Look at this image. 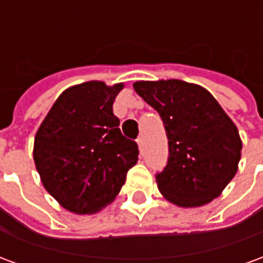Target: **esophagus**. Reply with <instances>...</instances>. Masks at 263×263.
I'll return each instance as SVG.
<instances>
[{"label": "esophagus", "mask_w": 263, "mask_h": 263, "mask_svg": "<svg viewBox=\"0 0 263 263\" xmlns=\"http://www.w3.org/2000/svg\"><path fill=\"white\" fill-rule=\"evenodd\" d=\"M138 146H139V151H143V137H139L137 139Z\"/></svg>", "instance_id": "34e87169"}]
</instances>
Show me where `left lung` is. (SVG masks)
<instances>
[{
    "label": "left lung",
    "instance_id": "obj_1",
    "mask_svg": "<svg viewBox=\"0 0 263 263\" xmlns=\"http://www.w3.org/2000/svg\"><path fill=\"white\" fill-rule=\"evenodd\" d=\"M135 91L159 112L169 158L159 192L179 207L218 197L238 171L242 142L235 124L204 87L182 80L137 81Z\"/></svg>",
    "mask_w": 263,
    "mask_h": 263
}]
</instances>
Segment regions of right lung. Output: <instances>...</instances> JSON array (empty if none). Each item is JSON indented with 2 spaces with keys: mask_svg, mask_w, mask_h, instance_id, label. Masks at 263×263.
<instances>
[{
  "mask_svg": "<svg viewBox=\"0 0 263 263\" xmlns=\"http://www.w3.org/2000/svg\"><path fill=\"white\" fill-rule=\"evenodd\" d=\"M122 88V83L103 81L69 87L36 132L33 160L43 187L74 214H92L111 203L137 163V142L121 134L112 112Z\"/></svg>",
  "mask_w": 263,
  "mask_h": 263,
  "instance_id": "1",
  "label": "right lung"
}]
</instances>
